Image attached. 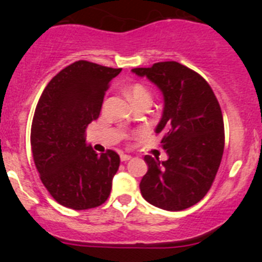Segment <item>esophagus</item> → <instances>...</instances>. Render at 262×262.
Wrapping results in <instances>:
<instances>
[{
    "instance_id": "obj_1",
    "label": "esophagus",
    "mask_w": 262,
    "mask_h": 262,
    "mask_svg": "<svg viewBox=\"0 0 262 262\" xmlns=\"http://www.w3.org/2000/svg\"><path fill=\"white\" fill-rule=\"evenodd\" d=\"M128 160H131V156L129 155H120V161H128Z\"/></svg>"
}]
</instances>
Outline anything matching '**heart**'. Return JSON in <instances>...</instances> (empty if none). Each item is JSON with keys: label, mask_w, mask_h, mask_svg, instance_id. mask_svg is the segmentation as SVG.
I'll use <instances>...</instances> for the list:
<instances>
[{"label": "heart", "mask_w": 262, "mask_h": 262, "mask_svg": "<svg viewBox=\"0 0 262 262\" xmlns=\"http://www.w3.org/2000/svg\"><path fill=\"white\" fill-rule=\"evenodd\" d=\"M129 99L135 102V101H140V99H149L151 101V94L148 92L147 88L142 84H134L128 90Z\"/></svg>", "instance_id": "1"}]
</instances>
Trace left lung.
<instances>
[{"instance_id":"8db88e82","label":"left lung","mask_w":262,"mask_h":262,"mask_svg":"<svg viewBox=\"0 0 262 262\" xmlns=\"http://www.w3.org/2000/svg\"><path fill=\"white\" fill-rule=\"evenodd\" d=\"M152 81L164 96L156 134L168 160L144 156L148 170L140 181L147 202L168 211H181L200 202L210 190L224 149L221 106L209 82L177 61L134 68Z\"/></svg>"}]
</instances>
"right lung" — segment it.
Wrapping results in <instances>:
<instances>
[{"instance_id":"add662e5","label":"right lung","mask_w":262,"mask_h":262,"mask_svg":"<svg viewBox=\"0 0 262 262\" xmlns=\"http://www.w3.org/2000/svg\"><path fill=\"white\" fill-rule=\"evenodd\" d=\"M122 69L78 60L48 82L31 124V149L40 180L53 200L73 210L98 207L110 195L119 155L96 154L85 142L99 117L108 84Z\"/></svg>"}]
</instances>
